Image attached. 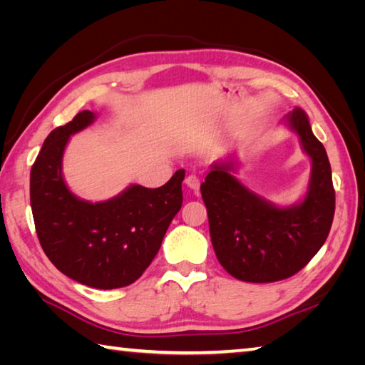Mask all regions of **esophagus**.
Segmentation results:
<instances>
[{"mask_svg": "<svg viewBox=\"0 0 365 365\" xmlns=\"http://www.w3.org/2000/svg\"><path fill=\"white\" fill-rule=\"evenodd\" d=\"M185 183H187V187L188 188H191V190H197L200 188V185H201V180H200V177L197 175H195V174H191V175H188L187 178H185Z\"/></svg>", "mask_w": 365, "mask_h": 365, "instance_id": "34e87169", "label": "esophagus"}]
</instances>
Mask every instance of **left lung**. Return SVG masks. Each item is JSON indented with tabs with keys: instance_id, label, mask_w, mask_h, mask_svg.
Listing matches in <instances>:
<instances>
[{
	"instance_id": "1",
	"label": "left lung",
	"mask_w": 365,
	"mask_h": 365,
	"mask_svg": "<svg viewBox=\"0 0 365 365\" xmlns=\"http://www.w3.org/2000/svg\"><path fill=\"white\" fill-rule=\"evenodd\" d=\"M283 123L311 159L307 191L299 202L277 206L251 191L235 177L233 156L214 163L201 183L215 256L243 282H279L299 272L322 248L335 214L329 156L314 137L307 114L294 108Z\"/></svg>"
}]
</instances>
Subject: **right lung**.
Returning <instances> with one entry per match:
<instances>
[{
	"label": "right lung",
	"mask_w": 365,
	"mask_h": 365,
	"mask_svg": "<svg viewBox=\"0 0 365 365\" xmlns=\"http://www.w3.org/2000/svg\"><path fill=\"white\" fill-rule=\"evenodd\" d=\"M82 110L48 135L30 170V206L40 245L54 267L82 285L113 289L138 280L180 211L185 170L159 188L130 185L106 201L73 195L63 175L72 135L95 122Z\"/></svg>",
	"instance_id": "add662e5"
}]
</instances>
